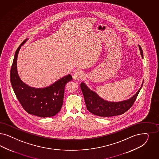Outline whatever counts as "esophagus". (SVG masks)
<instances>
[{"label": "esophagus", "instance_id": "34e87169", "mask_svg": "<svg viewBox=\"0 0 159 159\" xmlns=\"http://www.w3.org/2000/svg\"><path fill=\"white\" fill-rule=\"evenodd\" d=\"M84 77V75L83 73V72L82 71H77L75 73L74 75H73V78L77 80H81Z\"/></svg>", "mask_w": 159, "mask_h": 159}]
</instances>
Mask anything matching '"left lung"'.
<instances>
[{
  "mask_svg": "<svg viewBox=\"0 0 159 159\" xmlns=\"http://www.w3.org/2000/svg\"><path fill=\"white\" fill-rule=\"evenodd\" d=\"M142 56H143V50L139 46ZM130 99L120 102H109L106 101L96 93L90 90L83 83L80 84V89L82 92L87 109L94 115L100 117H111L121 115L130 109L134 104L142 87Z\"/></svg>",
  "mask_w": 159,
  "mask_h": 159,
  "instance_id": "8db88e82",
  "label": "left lung"
}]
</instances>
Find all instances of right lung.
Wrapping results in <instances>:
<instances>
[{"label":"right lung","instance_id":"right-lung-1","mask_svg":"<svg viewBox=\"0 0 159 159\" xmlns=\"http://www.w3.org/2000/svg\"><path fill=\"white\" fill-rule=\"evenodd\" d=\"M25 40L15 52L11 69V82L17 99L29 114L40 117H52L60 111L61 108L65 88L72 79L70 75L62 77L48 88L36 89L25 84L20 79L17 71L16 61L19 50Z\"/></svg>","mask_w":159,"mask_h":159}]
</instances>
